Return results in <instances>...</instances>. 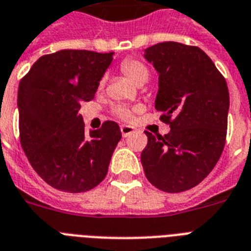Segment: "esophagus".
I'll return each mask as SVG.
<instances>
[{"mask_svg": "<svg viewBox=\"0 0 251 251\" xmlns=\"http://www.w3.org/2000/svg\"><path fill=\"white\" fill-rule=\"evenodd\" d=\"M135 131L133 126L130 125H121V133H122V137H127L130 134H133Z\"/></svg>", "mask_w": 251, "mask_h": 251, "instance_id": "34e87169", "label": "esophagus"}]
</instances>
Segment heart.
<instances>
[{
	"mask_svg": "<svg viewBox=\"0 0 251 251\" xmlns=\"http://www.w3.org/2000/svg\"><path fill=\"white\" fill-rule=\"evenodd\" d=\"M121 72L135 84L146 83L147 79H149V69H147V66L139 60H135V58H127V60L124 61L121 64ZM104 83H105V79L102 78L100 80L99 87L101 88ZM116 114L122 120H131V112L129 109H126V108H118L116 110Z\"/></svg>",
	"mask_w": 251,
	"mask_h": 251,
	"instance_id": "b5f03b06",
	"label": "heart"
}]
</instances>
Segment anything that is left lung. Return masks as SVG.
Segmentation results:
<instances>
[{"mask_svg":"<svg viewBox=\"0 0 251 251\" xmlns=\"http://www.w3.org/2000/svg\"><path fill=\"white\" fill-rule=\"evenodd\" d=\"M159 74L155 109L171 131L149 138L142 151L145 175L165 193H181L206 178L226 145L229 92L224 76L198 47L176 41L145 49Z\"/></svg>","mask_w":251,"mask_h":251,"instance_id":"8db88e82","label":"left lung"}]
</instances>
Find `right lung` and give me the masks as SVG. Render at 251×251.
I'll list each match as a JSON object with an SVG mask.
<instances>
[{"instance_id":"1","label":"right lung","mask_w":251,"mask_h":251,"mask_svg":"<svg viewBox=\"0 0 251 251\" xmlns=\"http://www.w3.org/2000/svg\"><path fill=\"white\" fill-rule=\"evenodd\" d=\"M113 53L64 49L32 65L18 88L21 145L29 164L57 190L83 193L105 178L121 139L106 121L84 133L79 109L96 94Z\"/></svg>"}]
</instances>
